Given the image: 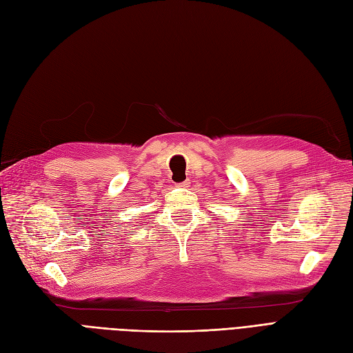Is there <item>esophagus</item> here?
I'll list each match as a JSON object with an SVG mask.
<instances>
[{"label": "esophagus", "mask_w": 353, "mask_h": 353, "mask_svg": "<svg viewBox=\"0 0 353 353\" xmlns=\"http://www.w3.org/2000/svg\"><path fill=\"white\" fill-rule=\"evenodd\" d=\"M189 185H190V180L189 179L185 180V181H181V183H177L179 188H189Z\"/></svg>", "instance_id": "34e87169"}]
</instances>
